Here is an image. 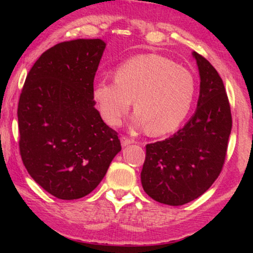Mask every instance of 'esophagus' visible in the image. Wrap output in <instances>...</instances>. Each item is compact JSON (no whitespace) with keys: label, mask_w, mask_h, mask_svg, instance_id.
I'll return each mask as SVG.
<instances>
[{"label":"esophagus","mask_w":253,"mask_h":253,"mask_svg":"<svg viewBox=\"0 0 253 253\" xmlns=\"http://www.w3.org/2000/svg\"><path fill=\"white\" fill-rule=\"evenodd\" d=\"M134 143L133 139H131V138H127V137H122L121 138V144H122V146H127V145Z\"/></svg>","instance_id":"34e87169"}]
</instances>
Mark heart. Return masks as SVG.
<instances>
[{"label": "heart", "mask_w": 253, "mask_h": 253, "mask_svg": "<svg viewBox=\"0 0 253 253\" xmlns=\"http://www.w3.org/2000/svg\"><path fill=\"white\" fill-rule=\"evenodd\" d=\"M196 91L191 71L160 55H140L117 67L115 81L99 79L93 99L110 126L122 122L134 100L133 123L153 134L177 129L188 115Z\"/></svg>", "instance_id": "1"}]
</instances>
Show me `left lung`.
I'll list each match as a JSON object with an SVG mask.
<instances>
[{
  "label": "left lung",
  "instance_id": "left-lung-1",
  "mask_svg": "<svg viewBox=\"0 0 253 253\" xmlns=\"http://www.w3.org/2000/svg\"><path fill=\"white\" fill-rule=\"evenodd\" d=\"M192 56L200 77L196 112L171 137L146 145L140 174L144 191L170 206L197 199L217 178L233 122L222 79L205 57L196 51Z\"/></svg>",
  "mask_w": 253,
  "mask_h": 253
}]
</instances>
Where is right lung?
Returning <instances> with one entry per match:
<instances>
[{
  "label": "right lung",
  "mask_w": 253,
  "mask_h": 253,
  "mask_svg": "<svg viewBox=\"0 0 253 253\" xmlns=\"http://www.w3.org/2000/svg\"><path fill=\"white\" fill-rule=\"evenodd\" d=\"M106 42L77 39L55 44L31 69L18 102L19 150L34 181L58 199H79L105 177L121 151L103 122L93 82Z\"/></svg>",
  "instance_id": "right-lung-1"
}]
</instances>
